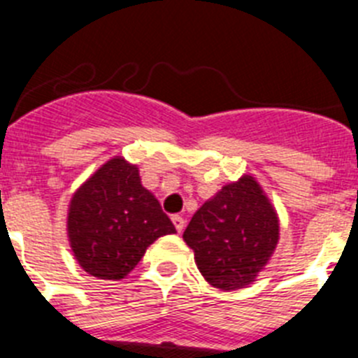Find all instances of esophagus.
Segmentation results:
<instances>
[{"label":"esophagus","instance_id":"obj_1","mask_svg":"<svg viewBox=\"0 0 358 358\" xmlns=\"http://www.w3.org/2000/svg\"><path fill=\"white\" fill-rule=\"evenodd\" d=\"M172 222H173V226H176L177 233H181V231L185 229V218L179 217V215H173Z\"/></svg>","mask_w":358,"mask_h":358}]
</instances>
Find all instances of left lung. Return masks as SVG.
Instances as JSON below:
<instances>
[{"label":"left lung","instance_id":"obj_1","mask_svg":"<svg viewBox=\"0 0 358 358\" xmlns=\"http://www.w3.org/2000/svg\"><path fill=\"white\" fill-rule=\"evenodd\" d=\"M204 280L215 289L255 283L280 240V217L249 173L227 182L202 204L182 233Z\"/></svg>","mask_w":358,"mask_h":358}]
</instances>
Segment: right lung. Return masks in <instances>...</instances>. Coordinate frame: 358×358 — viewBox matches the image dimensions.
<instances>
[{
  "mask_svg": "<svg viewBox=\"0 0 358 358\" xmlns=\"http://www.w3.org/2000/svg\"><path fill=\"white\" fill-rule=\"evenodd\" d=\"M77 264L98 280H123L159 236L176 227L156 195L141 185L138 164L115 156L71 195L66 218Z\"/></svg>",
  "mask_w": 358,
  "mask_h": 358,
  "instance_id": "obj_1",
  "label": "right lung"
}]
</instances>
